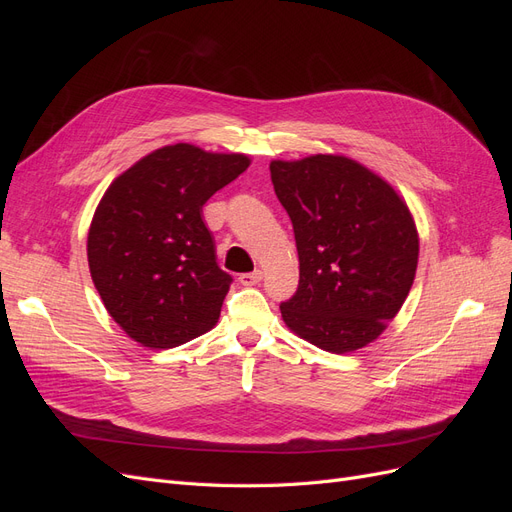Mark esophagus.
Returning <instances> with one entry per match:
<instances>
[{"label":"esophagus","mask_w":512,"mask_h":512,"mask_svg":"<svg viewBox=\"0 0 512 512\" xmlns=\"http://www.w3.org/2000/svg\"><path fill=\"white\" fill-rule=\"evenodd\" d=\"M262 280V271H252V273H241L239 282L243 286H256Z\"/></svg>","instance_id":"1"}]
</instances>
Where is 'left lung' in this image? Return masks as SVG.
<instances>
[{
    "instance_id": "obj_1",
    "label": "left lung",
    "mask_w": 512,
    "mask_h": 512,
    "mask_svg": "<svg viewBox=\"0 0 512 512\" xmlns=\"http://www.w3.org/2000/svg\"><path fill=\"white\" fill-rule=\"evenodd\" d=\"M269 168L299 252V288L280 305L284 322L335 354L374 342L414 282L418 235L408 205L344 156L273 160Z\"/></svg>"
}]
</instances>
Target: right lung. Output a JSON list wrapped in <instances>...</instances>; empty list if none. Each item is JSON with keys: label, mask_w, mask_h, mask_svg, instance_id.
I'll list each match as a JSON object with an SVG mask.
<instances>
[{"label": "right lung", "mask_w": 512, "mask_h": 512, "mask_svg": "<svg viewBox=\"0 0 512 512\" xmlns=\"http://www.w3.org/2000/svg\"><path fill=\"white\" fill-rule=\"evenodd\" d=\"M250 166L188 143L156 149L108 188L87 237L91 280L134 342L175 348L220 318L232 277L215 262L203 205Z\"/></svg>", "instance_id": "add662e5"}]
</instances>
